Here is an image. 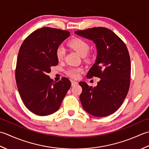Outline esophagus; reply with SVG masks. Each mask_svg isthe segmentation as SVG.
Wrapping results in <instances>:
<instances>
[{
  "label": "esophagus",
  "instance_id": "34e87169",
  "mask_svg": "<svg viewBox=\"0 0 149 149\" xmlns=\"http://www.w3.org/2000/svg\"><path fill=\"white\" fill-rule=\"evenodd\" d=\"M78 84V82L77 81H75V80H72L71 81V86H75V85H77Z\"/></svg>",
  "mask_w": 149,
  "mask_h": 149
}]
</instances>
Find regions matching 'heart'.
Wrapping results in <instances>:
<instances>
[{
    "instance_id": "heart-1",
    "label": "heart",
    "mask_w": 149,
    "mask_h": 149,
    "mask_svg": "<svg viewBox=\"0 0 149 149\" xmlns=\"http://www.w3.org/2000/svg\"><path fill=\"white\" fill-rule=\"evenodd\" d=\"M69 46L74 50L79 55L81 56H86L89 50V44L82 38H76L72 39L69 42ZM56 56L58 60L63 58L65 54V49L62 45H59L56 49ZM84 71L82 68H70L66 71V74L69 77L74 78H78L80 73Z\"/></svg>"
}]
</instances>
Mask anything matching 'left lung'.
I'll list each match as a JSON object with an SVG mask.
<instances>
[{
  "instance_id": "8db88e82",
  "label": "left lung",
  "mask_w": 149,
  "mask_h": 149,
  "mask_svg": "<svg viewBox=\"0 0 149 149\" xmlns=\"http://www.w3.org/2000/svg\"><path fill=\"white\" fill-rule=\"evenodd\" d=\"M96 44L95 63L87 77L100 78L96 87L84 81L80 96L84 110L96 117H105L116 112L125 99L130 86V59L125 44L111 30L102 27L75 31Z\"/></svg>"
}]
</instances>
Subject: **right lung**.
I'll list each match as a JSON object with an SVG mask.
<instances>
[{
  "label": "right lung",
  "mask_w": 149,
  "mask_h": 149,
  "mask_svg": "<svg viewBox=\"0 0 149 149\" xmlns=\"http://www.w3.org/2000/svg\"><path fill=\"white\" fill-rule=\"evenodd\" d=\"M70 36V33L49 27L36 30L27 37L19 49L15 79L24 105L38 116L55 113L71 87L63 77L53 81L48 73L58 63L56 49Z\"/></svg>",
  "instance_id": "right-lung-1"
}]
</instances>
